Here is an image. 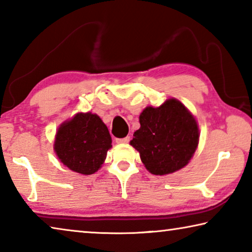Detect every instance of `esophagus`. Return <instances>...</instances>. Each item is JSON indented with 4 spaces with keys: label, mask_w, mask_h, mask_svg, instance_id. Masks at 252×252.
I'll use <instances>...</instances> for the list:
<instances>
[{
    "label": "esophagus",
    "mask_w": 252,
    "mask_h": 252,
    "mask_svg": "<svg viewBox=\"0 0 252 252\" xmlns=\"http://www.w3.org/2000/svg\"><path fill=\"white\" fill-rule=\"evenodd\" d=\"M129 141H130V136H126V138H121V139H116V142L119 144L127 143Z\"/></svg>",
    "instance_id": "1"
}]
</instances>
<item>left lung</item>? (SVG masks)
<instances>
[{"label":"left lung","instance_id":"1","mask_svg":"<svg viewBox=\"0 0 252 252\" xmlns=\"http://www.w3.org/2000/svg\"><path fill=\"white\" fill-rule=\"evenodd\" d=\"M139 130L130 144L140 153L144 167L162 176L188 164L199 142L195 119L181 102L169 99L159 108H148L140 114Z\"/></svg>","mask_w":252,"mask_h":252}]
</instances>
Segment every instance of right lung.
<instances>
[{"mask_svg":"<svg viewBox=\"0 0 252 252\" xmlns=\"http://www.w3.org/2000/svg\"><path fill=\"white\" fill-rule=\"evenodd\" d=\"M111 143L108 127L96 114L78 113L59 127L54 150L72 171L92 174L101 168Z\"/></svg>","mask_w":252,"mask_h":252,"instance_id":"add662e5","label":"right lung"}]
</instances>
